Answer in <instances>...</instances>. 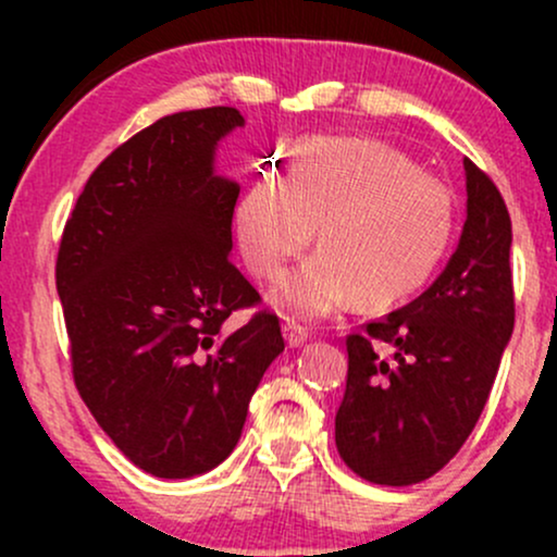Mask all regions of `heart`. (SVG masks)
I'll return each mask as SVG.
<instances>
[{"mask_svg":"<svg viewBox=\"0 0 557 557\" xmlns=\"http://www.w3.org/2000/svg\"><path fill=\"white\" fill-rule=\"evenodd\" d=\"M372 257H376L380 264H387V261H421L424 251H421V243L411 233V227L406 222L395 220L385 209L341 216V220L324 227L317 246V261L332 267V270L354 267V261L359 267V261H369ZM283 298L287 309L298 311L304 317L327 314L341 300L337 298L335 280L324 270H317V267L293 274L283 285Z\"/></svg>","mask_w":557,"mask_h":557,"instance_id":"heart-1","label":"heart"}]
</instances>
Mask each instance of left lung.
Segmentation results:
<instances>
[{
	"label": "left lung",
	"instance_id": "8db88e82",
	"mask_svg": "<svg viewBox=\"0 0 557 557\" xmlns=\"http://www.w3.org/2000/svg\"><path fill=\"white\" fill-rule=\"evenodd\" d=\"M235 107L168 114L114 149L78 196L57 253L75 387L131 463L190 479L238 445L285 343L230 261L240 185L216 146Z\"/></svg>",
	"mask_w": 557,
	"mask_h": 557
}]
</instances>
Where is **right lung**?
<instances>
[{
  "label": "right lung",
  "instance_id": "1",
  "mask_svg": "<svg viewBox=\"0 0 557 557\" xmlns=\"http://www.w3.org/2000/svg\"><path fill=\"white\" fill-rule=\"evenodd\" d=\"M466 190V225L443 274L348 337L335 445L367 482H424L461 450L513 332L508 212L492 188Z\"/></svg>",
  "mask_w": 557,
  "mask_h": 557
}]
</instances>
